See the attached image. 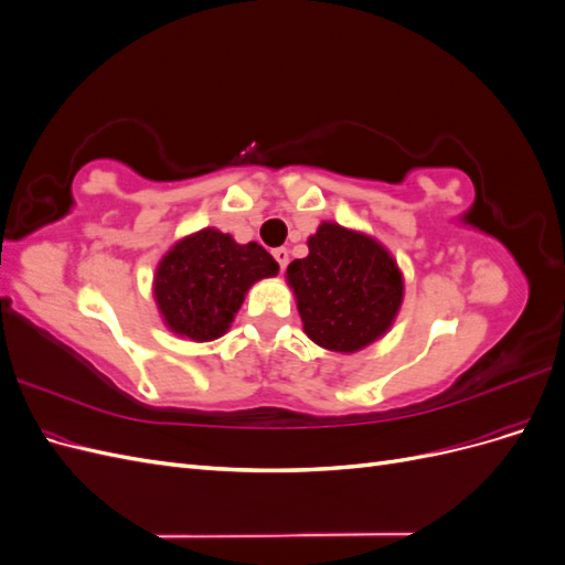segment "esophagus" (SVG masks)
<instances>
[{"mask_svg": "<svg viewBox=\"0 0 565 565\" xmlns=\"http://www.w3.org/2000/svg\"><path fill=\"white\" fill-rule=\"evenodd\" d=\"M273 256H276V262H278L280 270H285V266H287V262H289V252H287L285 247H278V249H273Z\"/></svg>", "mask_w": 565, "mask_h": 565, "instance_id": "1", "label": "esophagus"}]
</instances>
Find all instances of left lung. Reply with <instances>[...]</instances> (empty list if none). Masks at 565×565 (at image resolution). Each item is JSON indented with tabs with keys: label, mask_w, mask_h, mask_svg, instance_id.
<instances>
[{
	"label": "left lung",
	"mask_w": 565,
	"mask_h": 565,
	"mask_svg": "<svg viewBox=\"0 0 565 565\" xmlns=\"http://www.w3.org/2000/svg\"><path fill=\"white\" fill-rule=\"evenodd\" d=\"M303 332L318 347L355 353L388 332L403 303V273L374 237L322 221L309 256L287 266Z\"/></svg>",
	"instance_id": "8db88e82"
}]
</instances>
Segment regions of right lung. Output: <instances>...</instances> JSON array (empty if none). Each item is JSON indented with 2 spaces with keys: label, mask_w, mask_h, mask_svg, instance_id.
I'll return each instance as SVG.
<instances>
[{
  "label": "right lung",
  "mask_w": 565,
  "mask_h": 565,
  "mask_svg": "<svg viewBox=\"0 0 565 565\" xmlns=\"http://www.w3.org/2000/svg\"><path fill=\"white\" fill-rule=\"evenodd\" d=\"M278 268L262 245H237L228 233L202 228L162 256L152 295L174 334L212 341L228 332L247 289L276 276Z\"/></svg>",
  "instance_id": "right-lung-1"
}]
</instances>
